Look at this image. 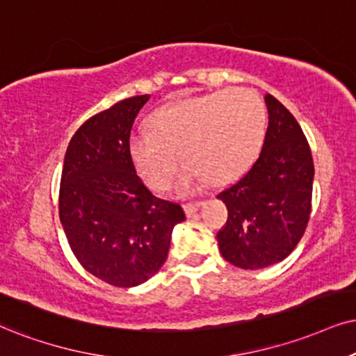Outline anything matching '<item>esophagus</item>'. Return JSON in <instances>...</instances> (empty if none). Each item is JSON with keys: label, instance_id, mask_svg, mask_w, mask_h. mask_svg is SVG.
Segmentation results:
<instances>
[{"label": "esophagus", "instance_id": "1", "mask_svg": "<svg viewBox=\"0 0 356 356\" xmlns=\"http://www.w3.org/2000/svg\"><path fill=\"white\" fill-rule=\"evenodd\" d=\"M200 205H202V202H193V204H186V205H184V211H186L187 217H192V215L200 209Z\"/></svg>", "mask_w": 356, "mask_h": 356}]
</instances>
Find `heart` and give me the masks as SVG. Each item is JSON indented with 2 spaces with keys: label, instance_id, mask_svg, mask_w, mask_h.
Segmentation results:
<instances>
[{
  "label": "heart",
  "instance_id": "obj_1",
  "mask_svg": "<svg viewBox=\"0 0 356 356\" xmlns=\"http://www.w3.org/2000/svg\"><path fill=\"white\" fill-rule=\"evenodd\" d=\"M268 108L250 88H225L157 108L149 129L128 138L129 159L151 188L168 186L177 168V152L187 161L177 191L187 192L205 179L225 184L248 169L263 146Z\"/></svg>",
  "mask_w": 356,
  "mask_h": 356
}]
</instances>
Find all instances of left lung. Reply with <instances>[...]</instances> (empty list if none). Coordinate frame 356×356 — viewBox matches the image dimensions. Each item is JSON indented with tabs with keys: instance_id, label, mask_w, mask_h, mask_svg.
Masks as SVG:
<instances>
[{
	"instance_id": "left-lung-1",
	"label": "left lung",
	"mask_w": 356,
	"mask_h": 356,
	"mask_svg": "<svg viewBox=\"0 0 356 356\" xmlns=\"http://www.w3.org/2000/svg\"><path fill=\"white\" fill-rule=\"evenodd\" d=\"M269 123L263 149L240 181L218 193L228 218L218 232L220 253L241 269H261L287 258L307 228L314 161L307 138L291 111L264 97Z\"/></svg>"
}]
</instances>
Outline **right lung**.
Listing matches in <instances>:
<instances>
[{
    "label": "right lung",
    "instance_id": "1",
    "mask_svg": "<svg viewBox=\"0 0 356 356\" xmlns=\"http://www.w3.org/2000/svg\"><path fill=\"white\" fill-rule=\"evenodd\" d=\"M149 95L115 103L88 118L67 147L58 217L79 263L116 287L143 284L159 271L182 207L157 199L129 159L128 138Z\"/></svg>",
    "mask_w": 356,
    "mask_h": 356
}]
</instances>
